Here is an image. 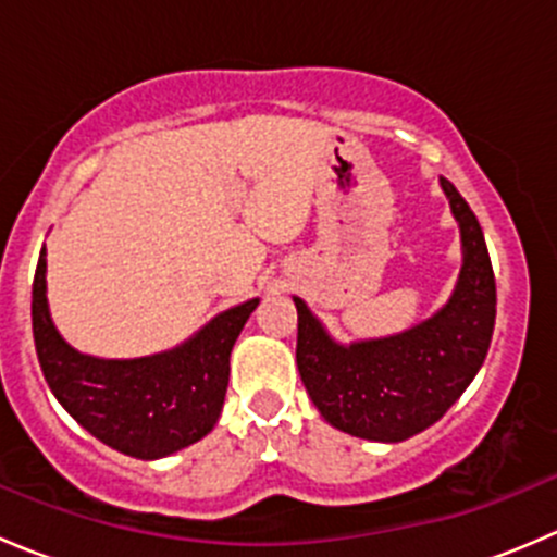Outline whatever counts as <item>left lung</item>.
Returning a JSON list of instances; mask_svg holds the SVG:
<instances>
[{
    "instance_id": "left-lung-1",
    "label": "left lung",
    "mask_w": 557,
    "mask_h": 557,
    "mask_svg": "<svg viewBox=\"0 0 557 557\" xmlns=\"http://www.w3.org/2000/svg\"><path fill=\"white\" fill-rule=\"evenodd\" d=\"M460 223L463 269L445 307L425 323L342 347L305 301H296V363L301 383L334 429L374 442H401L434 425L469 387L487 356L496 323V277L476 215L442 177Z\"/></svg>"
}]
</instances>
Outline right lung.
<instances>
[{
  "label": "right lung",
  "mask_w": 557,
  "mask_h": 557,
  "mask_svg": "<svg viewBox=\"0 0 557 557\" xmlns=\"http://www.w3.org/2000/svg\"><path fill=\"white\" fill-rule=\"evenodd\" d=\"M258 299L218 314L183 347L137 361H102L72 350L45 299V247L32 285L39 367L66 412L117 453L164 458L212 431L228 387V356Z\"/></svg>",
  "instance_id": "obj_1"
}]
</instances>
